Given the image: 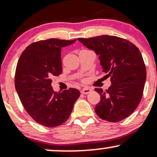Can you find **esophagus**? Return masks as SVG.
Wrapping results in <instances>:
<instances>
[{
	"label": "esophagus",
	"instance_id": "34e87169",
	"mask_svg": "<svg viewBox=\"0 0 157 157\" xmlns=\"http://www.w3.org/2000/svg\"><path fill=\"white\" fill-rule=\"evenodd\" d=\"M92 92V90H90V88H87V87H85V88H84L83 89V90H82V94H89V93H90V92Z\"/></svg>",
	"mask_w": 157,
	"mask_h": 157
}]
</instances>
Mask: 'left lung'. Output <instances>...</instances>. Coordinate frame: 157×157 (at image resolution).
Instances as JSON below:
<instances>
[{"label": "left lung", "instance_id": "left-lung-1", "mask_svg": "<svg viewBox=\"0 0 157 157\" xmlns=\"http://www.w3.org/2000/svg\"><path fill=\"white\" fill-rule=\"evenodd\" d=\"M78 40L99 55L105 77H111L108 90H94L100 94L96 113L110 122L128 117L142 99L146 79V65L138 48L128 40L107 35Z\"/></svg>", "mask_w": 157, "mask_h": 157}]
</instances>
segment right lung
Masks as SVG:
<instances>
[{
    "mask_svg": "<svg viewBox=\"0 0 157 157\" xmlns=\"http://www.w3.org/2000/svg\"><path fill=\"white\" fill-rule=\"evenodd\" d=\"M76 40L50 38L30 44L19 57L14 84L23 107L32 119L47 127L67 121L80 92L74 88L54 92L52 77L62 73L61 50Z\"/></svg>",
    "mask_w": 157,
    "mask_h": 157,
    "instance_id": "add662e5",
    "label": "right lung"
}]
</instances>
